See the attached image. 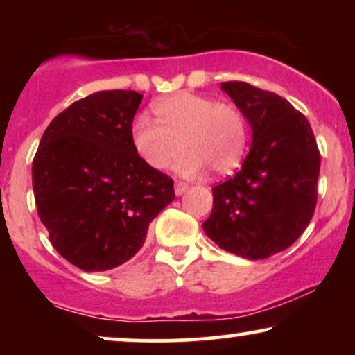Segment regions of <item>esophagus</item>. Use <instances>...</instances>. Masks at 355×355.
<instances>
[{"mask_svg":"<svg viewBox=\"0 0 355 355\" xmlns=\"http://www.w3.org/2000/svg\"><path fill=\"white\" fill-rule=\"evenodd\" d=\"M187 189H189V185H187L185 182H175V193L177 195H183L187 191Z\"/></svg>","mask_w":355,"mask_h":355,"instance_id":"obj_1","label":"esophagus"}]
</instances>
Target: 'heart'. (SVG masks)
Listing matches in <instances>:
<instances>
[{
	"label": "heart",
	"mask_w": 355,
	"mask_h": 355,
	"mask_svg": "<svg viewBox=\"0 0 355 355\" xmlns=\"http://www.w3.org/2000/svg\"><path fill=\"white\" fill-rule=\"evenodd\" d=\"M158 123L140 115L132 125V145L148 168L162 172L178 153L177 172L193 177L209 166L225 175L242 162L247 146L245 116L237 105L180 92L153 103Z\"/></svg>",
	"instance_id": "heart-1"
}]
</instances>
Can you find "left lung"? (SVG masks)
I'll return each mask as SVG.
<instances>
[{
    "instance_id": "8db88e82",
    "label": "left lung",
    "mask_w": 355,
    "mask_h": 355,
    "mask_svg": "<svg viewBox=\"0 0 355 355\" xmlns=\"http://www.w3.org/2000/svg\"><path fill=\"white\" fill-rule=\"evenodd\" d=\"M222 89L252 126V146L235 177L214 187L203 232L223 250L267 259L307 229L317 203L320 153L311 123L282 96L245 81Z\"/></svg>"
}]
</instances>
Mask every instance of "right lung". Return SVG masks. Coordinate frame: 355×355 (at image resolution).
Listing matches in <instances>:
<instances>
[{"label": "right lung", "mask_w": 355, "mask_h": 355, "mask_svg": "<svg viewBox=\"0 0 355 355\" xmlns=\"http://www.w3.org/2000/svg\"><path fill=\"white\" fill-rule=\"evenodd\" d=\"M141 98L133 89H105L75 101L53 118L33 158L40 220L56 252L85 272L132 259L175 198L172 178L133 150Z\"/></svg>", "instance_id": "add662e5"}]
</instances>
